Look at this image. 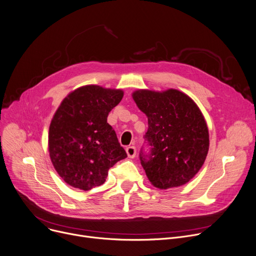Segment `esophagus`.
I'll return each mask as SVG.
<instances>
[{"mask_svg":"<svg viewBox=\"0 0 256 256\" xmlns=\"http://www.w3.org/2000/svg\"><path fill=\"white\" fill-rule=\"evenodd\" d=\"M126 152H127L129 158H134V156H136V148H135V146H128L126 148Z\"/></svg>","mask_w":256,"mask_h":256,"instance_id":"esophagus-1","label":"esophagus"}]
</instances>
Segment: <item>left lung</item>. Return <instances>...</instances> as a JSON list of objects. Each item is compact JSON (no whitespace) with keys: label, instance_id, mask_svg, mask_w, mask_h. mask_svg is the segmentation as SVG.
<instances>
[{"label":"left lung","instance_id":"1","mask_svg":"<svg viewBox=\"0 0 256 256\" xmlns=\"http://www.w3.org/2000/svg\"><path fill=\"white\" fill-rule=\"evenodd\" d=\"M133 100L148 116L150 152H140L150 184L160 190L188 184L202 168L209 150L204 116L190 96L176 89H140Z\"/></svg>","mask_w":256,"mask_h":256}]
</instances>
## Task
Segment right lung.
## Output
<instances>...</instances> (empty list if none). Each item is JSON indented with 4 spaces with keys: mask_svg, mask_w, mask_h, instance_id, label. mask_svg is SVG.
Instances as JSON below:
<instances>
[{
    "mask_svg": "<svg viewBox=\"0 0 256 256\" xmlns=\"http://www.w3.org/2000/svg\"><path fill=\"white\" fill-rule=\"evenodd\" d=\"M121 89L86 85L70 92L55 112L48 150L58 175L68 186L90 190L104 184L108 169L125 159L108 112L119 104Z\"/></svg>",
    "mask_w": 256,
    "mask_h": 256,
    "instance_id": "right-lung-1",
    "label": "right lung"
}]
</instances>
